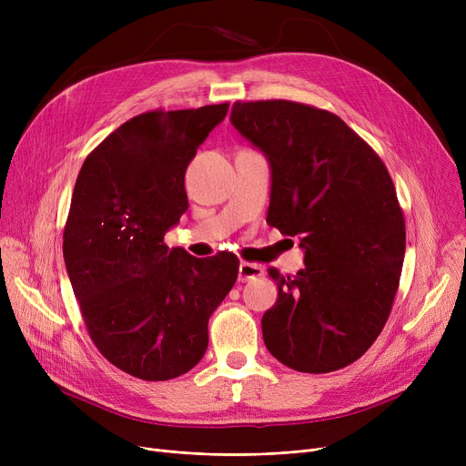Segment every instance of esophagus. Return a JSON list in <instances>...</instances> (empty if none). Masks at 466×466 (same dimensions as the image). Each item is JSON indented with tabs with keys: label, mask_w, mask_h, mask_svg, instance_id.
Masks as SVG:
<instances>
[{
	"label": "esophagus",
	"mask_w": 466,
	"mask_h": 466,
	"mask_svg": "<svg viewBox=\"0 0 466 466\" xmlns=\"http://www.w3.org/2000/svg\"><path fill=\"white\" fill-rule=\"evenodd\" d=\"M264 276V268L260 264H253V262H239V270H238V279L243 281H251L257 278Z\"/></svg>",
	"instance_id": "esophagus-1"
}]
</instances>
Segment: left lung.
<instances>
[{
    "mask_svg": "<svg viewBox=\"0 0 466 466\" xmlns=\"http://www.w3.org/2000/svg\"><path fill=\"white\" fill-rule=\"evenodd\" d=\"M230 122L272 169L266 223L300 236L297 276L268 274L278 300L264 344L292 370L355 362L383 330L399 289L406 227L381 158L338 115L287 100L236 102Z\"/></svg>",
    "mask_w": 466,
    "mask_h": 466,
    "instance_id": "1",
    "label": "left lung"
}]
</instances>
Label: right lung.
Returning <instances> with one entry per match:
<instances>
[{
	"label": "right lung",
	"mask_w": 466,
	"mask_h": 466,
	"mask_svg": "<svg viewBox=\"0 0 466 466\" xmlns=\"http://www.w3.org/2000/svg\"><path fill=\"white\" fill-rule=\"evenodd\" d=\"M228 104L141 113L86 157L64 228V262L86 330L116 369L177 378L208 350V323L238 279L232 253L196 258L166 232L188 208L185 171Z\"/></svg>",
	"instance_id": "obj_1"
}]
</instances>
